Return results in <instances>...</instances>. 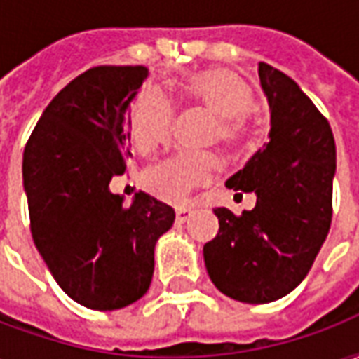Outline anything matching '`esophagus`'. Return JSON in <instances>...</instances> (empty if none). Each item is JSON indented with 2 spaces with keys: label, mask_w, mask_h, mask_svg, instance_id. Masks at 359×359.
<instances>
[{
  "label": "esophagus",
  "mask_w": 359,
  "mask_h": 359,
  "mask_svg": "<svg viewBox=\"0 0 359 359\" xmlns=\"http://www.w3.org/2000/svg\"><path fill=\"white\" fill-rule=\"evenodd\" d=\"M190 210H177V223H184L188 217H190Z\"/></svg>",
  "instance_id": "obj_1"
}]
</instances>
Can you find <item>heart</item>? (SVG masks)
I'll list each match as a JSON object with an SVG mask.
<instances>
[{"label": "heart", "instance_id": "1", "mask_svg": "<svg viewBox=\"0 0 359 359\" xmlns=\"http://www.w3.org/2000/svg\"><path fill=\"white\" fill-rule=\"evenodd\" d=\"M188 102L202 105L217 117L215 138L236 146L244 138V117L254 109V94L241 76L226 69H205L190 73L177 82ZM172 109L156 90H144L134 100L128 115V134L142 156L163 146L171 136ZM219 159L213 154H180L148 167L142 184L149 194L169 203H184L192 190L203 187L217 171Z\"/></svg>", "mask_w": 359, "mask_h": 359}]
</instances>
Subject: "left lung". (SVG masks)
I'll list each match as a JSON object with an SVG mask.
<instances>
[{
  "mask_svg": "<svg viewBox=\"0 0 359 359\" xmlns=\"http://www.w3.org/2000/svg\"><path fill=\"white\" fill-rule=\"evenodd\" d=\"M257 73L269 142L226 180V188L254 192L256 208L242 215L215 208L219 233L203 259L229 298L269 304L300 285L329 234L337 148L329 121L288 74L264 61Z\"/></svg>",
  "mask_w": 359,
  "mask_h": 359,
  "instance_id": "8db88e82",
  "label": "left lung"
}]
</instances>
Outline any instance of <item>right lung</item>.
Segmentation results:
<instances>
[{"mask_svg": "<svg viewBox=\"0 0 359 359\" xmlns=\"http://www.w3.org/2000/svg\"><path fill=\"white\" fill-rule=\"evenodd\" d=\"M148 69L100 65L46 107L22 156L30 233L57 285L84 308L111 311L148 292L157 238L175 221L138 192L125 208L109 182L128 167L126 109Z\"/></svg>", "mask_w": 359, "mask_h": 359, "instance_id": "obj_1", "label": "right lung"}]
</instances>
